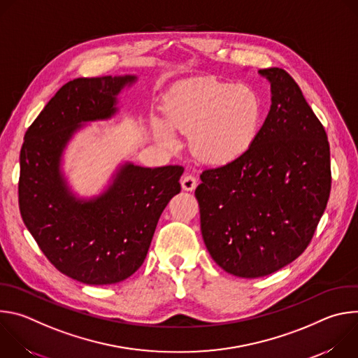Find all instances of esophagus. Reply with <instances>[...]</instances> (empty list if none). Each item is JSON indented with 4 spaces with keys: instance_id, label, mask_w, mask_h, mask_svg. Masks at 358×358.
<instances>
[{
    "instance_id": "obj_1",
    "label": "esophagus",
    "mask_w": 358,
    "mask_h": 358,
    "mask_svg": "<svg viewBox=\"0 0 358 358\" xmlns=\"http://www.w3.org/2000/svg\"><path fill=\"white\" fill-rule=\"evenodd\" d=\"M181 187H182V189H185V191H192V189H195V187H196V180H195V177H194V176H185V177H182V180H181Z\"/></svg>"
}]
</instances>
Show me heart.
Returning a JSON list of instances; mask_svg holds the SVG:
<instances>
[{"label":"heart","mask_w":358,"mask_h":358,"mask_svg":"<svg viewBox=\"0 0 358 358\" xmlns=\"http://www.w3.org/2000/svg\"><path fill=\"white\" fill-rule=\"evenodd\" d=\"M261 115V100L252 89L203 76L188 79L170 93L166 123L157 122L156 129L167 145H176L177 131L191 137L199 160L227 166L252 147Z\"/></svg>","instance_id":"1"}]
</instances>
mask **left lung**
Here are the masks:
<instances>
[{"label": "left lung", "instance_id": "left-lung-1", "mask_svg": "<svg viewBox=\"0 0 358 358\" xmlns=\"http://www.w3.org/2000/svg\"><path fill=\"white\" fill-rule=\"evenodd\" d=\"M271 110L239 160L208 169L195 189L201 234L225 272L255 279L293 262L310 243L330 189V145L294 79L261 69Z\"/></svg>", "mask_w": 358, "mask_h": 358}]
</instances>
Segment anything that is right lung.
<instances>
[{"mask_svg": "<svg viewBox=\"0 0 358 358\" xmlns=\"http://www.w3.org/2000/svg\"><path fill=\"white\" fill-rule=\"evenodd\" d=\"M137 76L78 78L64 85L28 127L20 156L22 221L59 272L86 285H113L144 262L162 213L181 191V166L124 163L97 196L82 199L61 171L62 152L83 123L117 112Z\"/></svg>", "mask_w": 358, "mask_h": 358, "instance_id": "obj_1", "label": "right lung"}]
</instances>
